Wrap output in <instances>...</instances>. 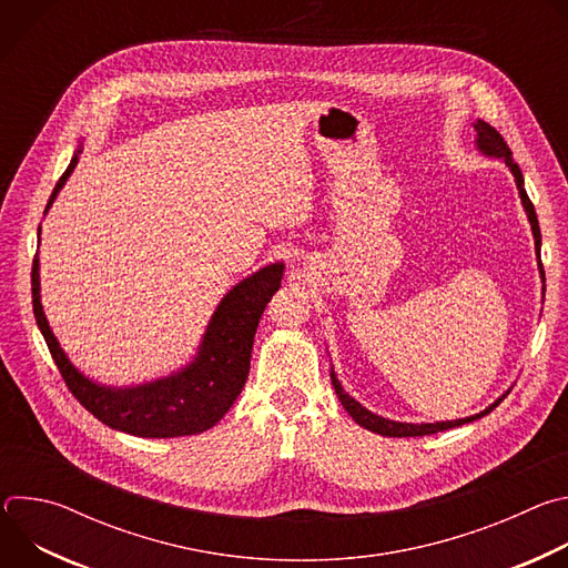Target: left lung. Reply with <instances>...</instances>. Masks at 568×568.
<instances>
[{
	"label": "left lung",
	"mask_w": 568,
	"mask_h": 568,
	"mask_svg": "<svg viewBox=\"0 0 568 568\" xmlns=\"http://www.w3.org/2000/svg\"><path fill=\"white\" fill-rule=\"evenodd\" d=\"M474 130H476V148H478V152L485 154V156H493V159L506 161V166L510 169V173H513V178H515V184H517V191H519V197H521V204H524V211H526L528 222H530V229H532L535 254H537V258H539L541 233H539L537 213H535V206H532V202H530V197H528V193H526L524 175H521L519 166L513 161V152H510L508 143L504 141V136H501L493 125H488V123L480 121V119H476ZM537 265H539L541 283H546L541 261H539ZM541 292H546V287H541ZM331 379H333V386H335V393H337L339 402L344 404V409L353 416V420H355L359 427H364V429H368V432H373V434H379V436H388V438L429 436V434H438V432H445V429H452V427H460V425H465V423H474V420H478V418H483V416H488L495 407H499V402L513 390V388H508L504 395H499V397L490 404V407H485L483 412H478V414H474V416L458 418V420H440V423H420V425H418V423H397V420H388V418H382V416L368 412L366 407H362V404H359L355 397H351V395L344 390V386H342V382L337 379V375H335L333 368H331Z\"/></svg>",
	"instance_id": "obj_1"
}]
</instances>
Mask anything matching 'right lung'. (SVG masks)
Returning a JSON list of instances; mask_svg holds the SVG:
<instances>
[{
	"instance_id": "1",
	"label": "right lung",
	"mask_w": 568,
	"mask_h": 568,
	"mask_svg": "<svg viewBox=\"0 0 568 568\" xmlns=\"http://www.w3.org/2000/svg\"><path fill=\"white\" fill-rule=\"evenodd\" d=\"M80 152H83V145H78L67 171L58 180L44 215L73 173ZM283 272V263H272L235 283L211 314L195 357L166 377L134 386H108L94 382L71 364L42 310L38 254L31 272L33 314L69 390L94 418L116 432L139 438L193 436L217 425L240 390L245 388L258 321L272 296L278 292Z\"/></svg>"
}]
</instances>
